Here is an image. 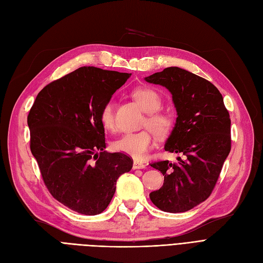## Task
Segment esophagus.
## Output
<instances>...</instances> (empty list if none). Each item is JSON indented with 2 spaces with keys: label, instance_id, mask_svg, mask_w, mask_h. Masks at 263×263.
Instances as JSON below:
<instances>
[{
  "label": "esophagus",
  "instance_id": "obj_1",
  "mask_svg": "<svg viewBox=\"0 0 263 263\" xmlns=\"http://www.w3.org/2000/svg\"><path fill=\"white\" fill-rule=\"evenodd\" d=\"M145 167H146L145 164H143L141 162H138V160H134V162H133V169H143V168H145Z\"/></svg>",
  "mask_w": 263,
  "mask_h": 263
}]
</instances>
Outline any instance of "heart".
Here are the masks:
<instances>
[{
	"label": "heart",
	"instance_id": "b5f03b06",
	"mask_svg": "<svg viewBox=\"0 0 263 263\" xmlns=\"http://www.w3.org/2000/svg\"><path fill=\"white\" fill-rule=\"evenodd\" d=\"M132 97L148 112L144 126L149 130H144L135 133H125L121 138L114 142V148L117 152L126 154L134 159H143L147 152L153 147V132L157 138L164 139L172 133L175 125V118L171 111L159 110L162 106V99L153 89L147 87H138L132 91ZM100 121L104 128L114 131L116 129L115 105L111 100L107 101L100 110Z\"/></svg>",
	"mask_w": 263,
	"mask_h": 263
}]
</instances>
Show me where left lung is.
Returning a JSON list of instances; mask_svg holds the SVG:
<instances>
[{
  "label": "left lung",
  "instance_id": "8db88e82",
  "mask_svg": "<svg viewBox=\"0 0 263 263\" xmlns=\"http://www.w3.org/2000/svg\"><path fill=\"white\" fill-rule=\"evenodd\" d=\"M145 81L172 92L178 117L165 151L181 154L174 164H151L164 176L163 187L149 193L151 201L169 213L189 211L211 196L230 154V114L213 84L180 67H166Z\"/></svg>",
  "mask_w": 263,
  "mask_h": 263
}]
</instances>
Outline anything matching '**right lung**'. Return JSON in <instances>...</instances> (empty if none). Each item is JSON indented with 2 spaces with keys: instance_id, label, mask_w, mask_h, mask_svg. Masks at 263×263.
I'll use <instances>...</instances> for the list:
<instances>
[{
  "instance_id": "add662e5",
  "label": "right lung",
  "mask_w": 263,
  "mask_h": 263,
  "mask_svg": "<svg viewBox=\"0 0 263 263\" xmlns=\"http://www.w3.org/2000/svg\"><path fill=\"white\" fill-rule=\"evenodd\" d=\"M129 73L83 66L42 88L27 123L30 151L47 189L66 208L85 215L104 212L117 179L132 158L108 153L100 110Z\"/></svg>"
}]
</instances>
